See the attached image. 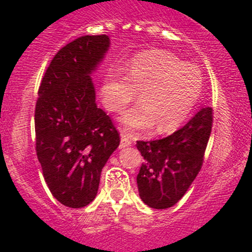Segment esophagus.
I'll return each instance as SVG.
<instances>
[{
  "label": "esophagus",
  "instance_id": "1",
  "mask_svg": "<svg viewBox=\"0 0 252 252\" xmlns=\"http://www.w3.org/2000/svg\"><path fill=\"white\" fill-rule=\"evenodd\" d=\"M132 136L126 131H121V142H120V148L124 149V148L129 147L132 144Z\"/></svg>",
  "mask_w": 252,
  "mask_h": 252
}]
</instances>
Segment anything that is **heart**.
<instances>
[{"label":"heart","instance_id":"obj_1","mask_svg":"<svg viewBox=\"0 0 252 252\" xmlns=\"http://www.w3.org/2000/svg\"><path fill=\"white\" fill-rule=\"evenodd\" d=\"M203 90V75L198 66L184 64L178 57L162 51L137 56L127 74L110 68L103 76L100 95L110 111L126 108L139 91V103L121 115L131 129H150L170 133L183 125L193 111Z\"/></svg>","mask_w":252,"mask_h":252}]
</instances>
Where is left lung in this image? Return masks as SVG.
<instances>
[{"instance_id":"obj_1","label":"left lung","mask_w":252,"mask_h":252,"mask_svg":"<svg viewBox=\"0 0 252 252\" xmlns=\"http://www.w3.org/2000/svg\"><path fill=\"white\" fill-rule=\"evenodd\" d=\"M212 126V109L201 108L166 138L137 142L144 161L137 176L142 201L164 210L181 200L203 165Z\"/></svg>"}]
</instances>
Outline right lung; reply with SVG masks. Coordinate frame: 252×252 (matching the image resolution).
Returning <instances> with one entry per match:
<instances>
[{
	"label": "right lung",
	"mask_w": 252,
	"mask_h": 252,
	"mask_svg": "<svg viewBox=\"0 0 252 252\" xmlns=\"http://www.w3.org/2000/svg\"><path fill=\"white\" fill-rule=\"evenodd\" d=\"M109 47L107 35L76 38L54 56L38 88L36 153L51 193L71 209L94 200L102 168L120 144L110 118L95 104L91 77Z\"/></svg>",
	"instance_id": "obj_1"
}]
</instances>
